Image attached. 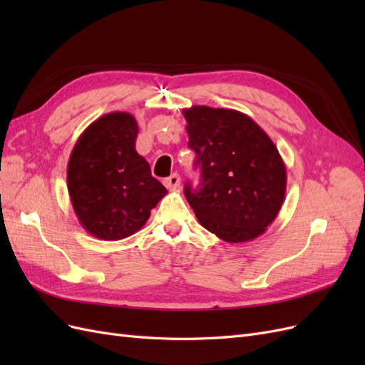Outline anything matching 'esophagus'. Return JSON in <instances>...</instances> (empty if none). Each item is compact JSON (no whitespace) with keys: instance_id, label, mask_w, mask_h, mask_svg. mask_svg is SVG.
<instances>
[{"instance_id":"34e87169","label":"esophagus","mask_w":365,"mask_h":365,"mask_svg":"<svg viewBox=\"0 0 365 365\" xmlns=\"http://www.w3.org/2000/svg\"><path fill=\"white\" fill-rule=\"evenodd\" d=\"M180 184H181V178H180V175H178V173H173V175H170V176H169V178H165V180H164V185L168 187L169 190L178 189Z\"/></svg>"}]
</instances>
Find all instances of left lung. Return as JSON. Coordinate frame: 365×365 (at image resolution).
Wrapping results in <instances>:
<instances>
[{
  "label": "left lung",
  "instance_id": "obj_1",
  "mask_svg": "<svg viewBox=\"0 0 365 365\" xmlns=\"http://www.w3.org/2000/svg\"><path fill=\"white\" fill-rule=\"evenodd\" d=\"M201 184L184 195L200 224L230 244L264 233L286 193V168L269 135L236 109H182Z\"/></svg>",
  "mask_w": 365,
  "mask_h": 365
}]
</instances>
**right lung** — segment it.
Segmentation results:
<instances>
[{
  "instance_id": "obj_1",
  "label": "right lung",
  "mask_w": 365,
  "mask_h": 365,
  "mask_svg": "<svg viewBox=\"0 0 365 365\" xmlns=\"http://www.w3.org/2000/svg\"><path fill=\"white\" fill-rule=\"evenodd\" d=\"M138 125L129 113L97 118L77 138L67 169L74 213L91 236L120 240L148 222L168 193L135 150Z\"/></svg>"
}]
</instances>
